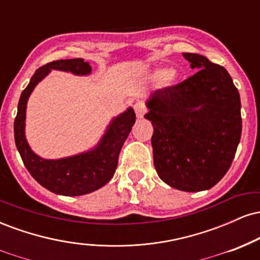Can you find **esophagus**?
Masks as SVG:
<instances>
[{"instance_id":"esophagus-1","label":"esophagus","mask_w":260,"mask_h":260,"mask_svg":"<svg viewBox=\"0 0 260 260\" xmlns=\"http://www.w3.org/2000/svg\"><path fill=\"white\" fill-rule=\"evenodd\" d=\"M134 111H136L137 117L142 118L143 116L145 115V112H147V107H145V105L142 103V101H138V103L134 105Z\"/></svg>"}]
</instances>
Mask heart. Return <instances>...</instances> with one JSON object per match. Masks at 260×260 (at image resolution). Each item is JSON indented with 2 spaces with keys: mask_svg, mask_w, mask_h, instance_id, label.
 <instances>
[{
  "mask_svg": "<svg viewBox=\"0 0 260 260\" xmlns=\"http://www.w3.org/2000/svg\"><path fill=\"white\" fill-rule=\"evenodd\" d=\"M155 77H156V78H159V79L165 78L168 84H172V83H174L175 79H176V72H175V71H170V72H169L166 68H159V70L155 71Z\"/></svg>",
  "mask_w": 260,
  "mask_h": 260,
  "instance_id": "heart-1",
  "label": "heart"
}]
</instances>
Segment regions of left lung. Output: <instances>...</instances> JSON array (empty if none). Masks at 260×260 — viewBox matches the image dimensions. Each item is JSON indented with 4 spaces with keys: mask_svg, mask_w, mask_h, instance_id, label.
<instances>
[{
    "mask_svg": "<svg viewBox=\"0 0 260 260\" xmlns=\"http://www.w3.org/2000/svg\"><path fill=\"white\" fill-rule=\"evenodd\" d=\"M194 76L151 92L144 117L151 122L154 166L176 189H210L225 176L242 132L241 99L231 76L198 53H182Z\"/></svg>",
    "mask_w": 260,
    "mask_h": 260,
    "instance_id": "1",
    "label": "left lung"
}]
</instances>
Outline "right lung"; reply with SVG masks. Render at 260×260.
<instances>
[{
  "instance_id": "obj_1",
  "label": "right lung",
  "mask_w": 260,
  "mask_h": 260,
  "mask_svg": "<svg viewBox=\"0 0 260 260\" xmlns=\"http://www.w3.org/2000/svg\"><path fill=\"white\" fill-rule=\"evenodd\" d=\"M52 70L88 76L91 73V66L83 58H72L50 62L37 70L18 103L14 140L26 170L38 183L59 196L88 194L105 186L115 175L118 154L136 122V113L132 107H128L112 118L99 143L90 150L56 160L39 156L31 150L25 138L26 104L35 86Z\"/></svg>"
}]
</instances>
